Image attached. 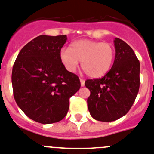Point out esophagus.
<instances>
[{"mask_svg": "<svg viewBox=\"0 0 154 154\" xmlns=\"http://www.w3.org/2000/svg\"><path fill=\"white\" fill-rule=\"evenodd\" d=\"M80 82H81V86H84L85 85V80L82 79H80Z\"/></svg>", "mask_w": 154, "mask_h": 154, "instance_id": "esophagus-1", "label": "esophagus"}]
</instances>
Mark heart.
<instances>
[{"mask_svg":"<svg viewBox=\"0 0 154 154\" xmlns=\"http://www.w3.org/2000/svg\"><path fill=\"white\" fill-rule=\"evenodd\" d=\"M113 46L107 42L82 39L72 42L69 49H62L60 59L65 68L74 72L81 61V67L87 75L99 78L109 72L113 62Z\"/></svg>","mask_w":154,"mask_h":154,"instance_id":"b5f03b06","label":"heart"}]
</instances>
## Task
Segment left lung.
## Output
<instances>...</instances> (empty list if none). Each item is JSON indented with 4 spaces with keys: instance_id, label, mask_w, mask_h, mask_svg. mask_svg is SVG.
<instances>
[{
    "instance_id": "1",
    "label": "left lung",
    "mask_w": 154,
    "mask_h": 154,
    "mask_svg": "<svg viewBox=\"0 0 154 154\" xmlns=\"http://www.w3.org/2000/svg\"><path fill=\"white\" fill-rule=\"evenodd\" d=\"M113 65L102 78L85 82L91 91L87 106L91 116L111 122L128 113L134 104L140 86V63L133 49L121 39L114 40Z\"/></svg>"
}]
</instances>
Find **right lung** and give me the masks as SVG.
Wrapping results in <instances>:
<instances>
[{
	"label": "right lung",
	"mask_w": 154,
	"mask_h": 154,
	"mask_svg": "<svg viewBox=\"0 0 154 154\" xmlns=\"http://www.w3.org/2000/svg\"><path fill=\"white\" fill-rule=\"evenodd\" d=\"M66 35H40L23 46L14 63V98L29 118L43 124L60 121L69 99L79 90V79L66 70L60 52Z\"/></svg>",
	"instance_id": "add662e5"
}]
</instances>
